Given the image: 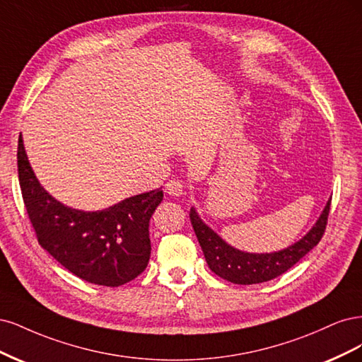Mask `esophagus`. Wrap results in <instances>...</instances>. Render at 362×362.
<instances>
[{"mask_svg":"<svg viewBox=\"0 0 362 362\" xmlns=\"http://www.w3.org/2000/svg\"><path fill=\"white\" fill-rule=\"evenodd\" d=\"M165 192L171 197H180L183 194V186L179 180H168L165 183Z\"/></svg>","mask_w":362,"mask_h":362,"instance_id":"esophagus-1","label":"esophagus"}]
</instances>
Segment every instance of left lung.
Listing matches in <instances>:
<instances>
[{
  "instance_id": "8db88e82",
  "label": "left lung",
  "mask_w": 362,
  "mask_h": 362,
  "mask_svg": "<svg viewBox=\"0 0 362 362\" xmlns=\"http://www.w3.org/2000/svg\"><path fill=\"white\" fill-rule=\"evenodd\" d=\"M329 209L331 200L326 203L317 223L304 238L286 250L269 254H251L233 248L203 223L194 207L191 209L189 218L211 271L233 284L248 286L269 281L287 272L291 266H295L307 252L316 247L328 223Z\"/></svg>"
}]
</instances>
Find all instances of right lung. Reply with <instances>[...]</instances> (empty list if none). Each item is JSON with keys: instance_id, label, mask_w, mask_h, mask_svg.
Returning <instances> with one entry per match:
<instances>
[{"instance_id": "1", "label": "right lung", "mask_w": 362, "mask_h": 362, "mask_svg": "<svg viewBox=\"0 0 362 362\" xmlns=\"http://www.w3.org/2000/svg\"><path fill=\"white\" fill-rule=\"evenodd\" d=\"M18 174L39 243L67 271L91 284L119 287L146 269L151 251L148 223L164 198L160 188L129 197L103 211H76L43 189L21 135Z\"/></svg>"}]
</instances>
